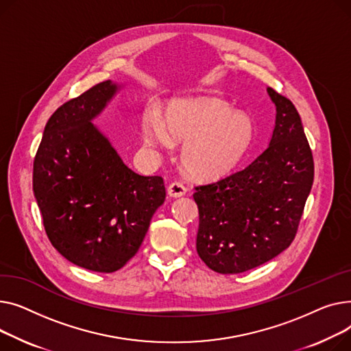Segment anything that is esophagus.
Returning a JSON list of instances; mask_svg holds the SVG:
<instances>
[{"label":"esophagus","mask_w":351,"mask_h":351,"mask_svg":"<svg viewBox=\"0 0 351 351\" xmlns=\"http://www.w3.org/2000/svg\"><path fill=\"white\" fill-rule=\"evenodd\" d=\"M185 193H187V189H185V185L180 181H174L167 187V194L170 197H182Z\"/></svg>","instance_id":"obj_1"}]
</instances>
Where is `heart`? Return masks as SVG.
I'll list each match as a JSON object with an SVG mask.
<instances>
[{
    "label": "heart",
    "instance_id": "obj_1",
    "mask_svg": "<svg viewBox=\"0 0 351 351\" xmlns=\"http://www.w3.org/2000/svg\"><path fill=\"white\" fill-rule=\"evenodd\" d=\"M254 132L248 113L230 110L228 103L213 96L177 97L161 116L152 110L141 123V136L149 147L171 149V136L184 141L182 166L199 180L230 173L248 152Z\"/></svg>",
    "mask_w": 351,
    "mask_h": 351
}]
</instances>
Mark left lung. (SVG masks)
I'll return each mask as SVG.
<instances>
[{
    "instance_id": "8db88e82",
    "label": "left lung",
    "mask_w": 351,
    "mask_h": 351,
    "mask_svg": "<svg viewBox=\"0 0 351 351\" xmlns=\"http://www.w3.org/2000/svg\"><path fill=\"white\" fill-rule=\"evenodd\" d=\"M276 121L267 149L245 169L195 187L197 252L218 274H241L271 261L293 242L315 162L293 103L267 88Z\"/></svg>"
}]
</instances>
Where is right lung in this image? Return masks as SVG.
<instances>
[{
	"label": "right lung",
	"mask_w": 351,
	"mask_h": 351,
	"mask_svg": "<svg viewBox=\"0 0 351 351\" xmlns=\"http://www.w3.org/2000/svg\"><path fill=\"white\" fill-rule=\"evenodd\" d=\"M100 82L49 117L34 158L32 189L53 248L72 263L110 274L138 251L166 199L160 176L130 170L92 120L117 92Z\"/></svg>",
	"instance_id": "add662e5"
}]
</instances>
